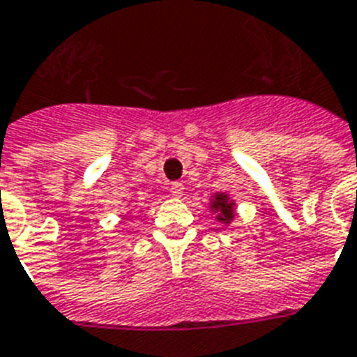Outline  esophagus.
Wrapping results in <instances>:
<instances>
[{"instance_id": "obj_1", "label": "esophagus", "mask_w": 357, "mask_h": 357, "mask_svg": "<svg viewBox=\"0 0 357 357\" xmlns=\"http://www.w3.org/2000/svg\"><path fill=\"white\" fill-rule=\"evenodd\" d=\"M183 192H185L183 183H172V187H170V194H172L174 198H183Z\"/></svg>"}]
</instances>
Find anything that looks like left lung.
<instances>
[{
    "instance_id": "left-lung-1",
    "label": "left lung",
    "mask_w": 357,
    "mask_h": 357,
    "mask_svg": "<svg viewBox=\"0 0 357 357\" xmlns=\"http://www.w3.org/2000/svg\"><path fill=\"white\" fill-rule=\"evenodd\" d=\"M208 211L214 214L218 224L229 227L236 216V199L229 192H214L208 198Z\"/></svg>"
}]
</instances>
